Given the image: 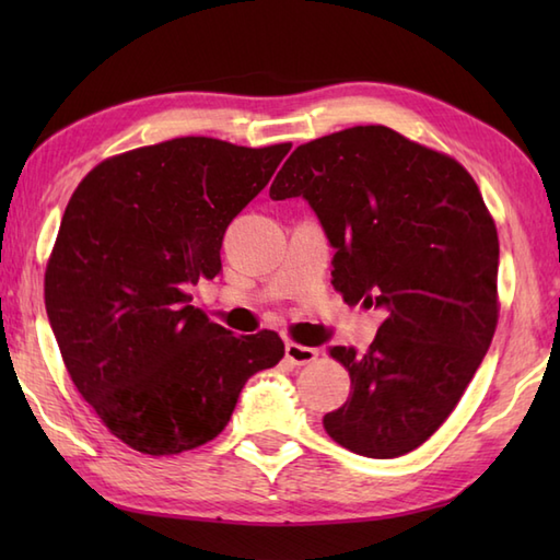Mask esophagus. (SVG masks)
<instances>
[{"mask_svg":"<svg viewBox=\"0 0 560 560\" xmlns=\"http://www.w3.org/2000/svg\"><path fill=\"white\" fill-rule=\"evenodd\" d=\"M319 351L317 349H311V347H303V343H295V341H289L287 343V361L293 363V365H307L317 361Z\"/></svg>","mask_w":560,"mask_h":560,"instance_id":"1","label":"esophagus"}]
</instances>
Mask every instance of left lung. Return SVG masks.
Returning <instances> with one entry per match:
<instances>
[{"mask_svg":"<svg viewBox=\"0 0 560 560\" xmlns=\"http://www.w3.org/2000/svg\"><path fill=\"white\" fill-rule=\"evenodd\" d=\"M269 197L311 201L337 247L335 289L387 311L365 353L329 349L353 392L325 431L355 455H407L455 411L495 335L498 231L477 183L447 153L365 125L301 144Z\"/></svg>","mask_w":560,"mask_h":560,"instance_id":"obj_1","label":"left lung"}]
</instances>
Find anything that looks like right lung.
I'll use <instances>...</instances> for the list:
<instances>
[{"label": "right lung", "mask_w": 560, "mask_h": 560, "mask_svg": "<svg viewBox=\"0 0 560 560\" xmlns=\"http://www.w3.org/2000/svg\"><path fill=\"white\" fill-rule=\"evenodd\" d=\"M291 144L180 137L101 161L71 195L45 307L71 383L144 455H180L231 421L249 375L283 359L277 331L235 337L189 305L221 271L229 223Z\"/></svg>", "instance_id": "1"}]
</instances>
